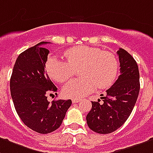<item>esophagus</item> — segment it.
<instances>
[{
  "label": "esophagus",
  "mask_w": 153,
  "mask_h": 153,
  "mask_svg": "<svg viewBox=\"0 0 153 153\" xmlns=\"http://www.w3.org/2000/svg\"><path fill=\"white\" fill-rule=\"evenodd\" d=\"M80 100H81L78 99V98H73V99H72V102H73V103H79V102H80Z\"/></svg>",
  "instance_id": "obj_1"
}]
</instances>
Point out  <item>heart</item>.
Instances as JSON below:
<instances>
[{"label": "heart", "instance_id": "obj_1", "mask_svg": "<svg viewBox=\"0 0 153 153\" xmlns=\"http://www.w3.org/2000/svg\"><path fill=\"white\" fill-rule=\"evenodd\" d=\"M67 62L56 57L48 58L46 71L58 82H64L73 76L74 70L82 66V78L68 82L63 88L65 97L81 98L97 88L105 89L114 83L118 70V62L113 53L91 46H75L65 52Z\"/></svg>", "mask_w": 153, "mask_h": 153}]
</instances>
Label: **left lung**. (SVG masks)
Here are the masks:
<instances>
[{
	"mask_svg": "<svg viewBox=\"0 0 153 153\" xmlns=\"http://www.w3.org/2000/svg\"><path fill=\"white\" fill-rule=\"evenodd\" d=\"M120 75L98 101H91V109L86 119L89 128L99 134H109L127 120L140 92L139 68L133 56L123 48L117 52Z\"/></svg>",
	"mask_w": 153,
	"mask_h": 153,
	"instance_id": "left-lung-1",
	"label": "left lung"
}]
</instances>
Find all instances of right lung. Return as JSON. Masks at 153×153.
<instances>
[{"instance_id":"right-lung-1","label":"right lung","mask_w":153,"mask_h":153,"mask_svg":"<svg viewBox=\"0 0 153 153\" xmlns=\"http://www.w3.org/2000/svg\"><path fill=\"white\" fill-rule=\"evenodd\" d=\"M40 42L19 54L10 78V92L14 108L22 123L40 134L59 128L71 107V100L48 102L47 96L57 88L45 71L49 51Z\"/></svg>"}]
</instances>
